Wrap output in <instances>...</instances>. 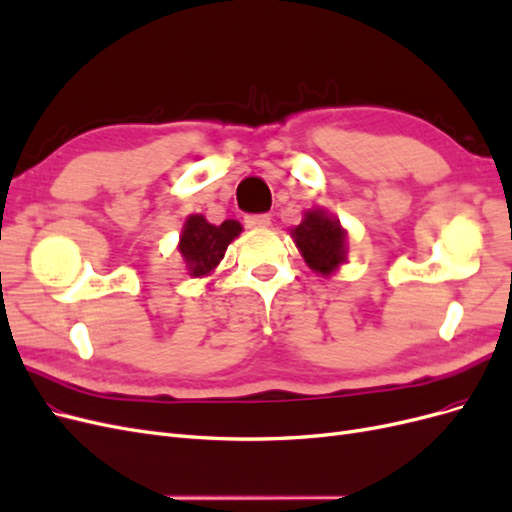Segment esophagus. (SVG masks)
<instances>
[{
    "label": "esophagus",
    "mask_w": 512,
    "mask_h": 512,
    "mask_svg": "<svg viewBox=\"0 0 512 512\" xmlns=\"http://www.w3.org/2000/svg\"><path fill=\"white\" fill-rule=\"evenodd\" d=\"M245 226L247 228H269L271 226V218L269 215H245Z\"/></svg>",
    "instance_id": "obj_1"
}]
</instances>
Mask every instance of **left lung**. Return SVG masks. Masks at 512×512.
I'll return each mask as SVG.
<instances>
[{"label": "left lung", "mask_w": 512, "mask_h": 512, "mask_svg": "<svg viewBox=\"0 0 512 512\" xmlns=\"http://www.w3.org/2000/svg\"><path fill=\"white\" fill-rule=\"evenodd\" d=\"M290 237L314 273L329 277L346 262L348 232L335 213L322 207L307 209L299 226L290 228Z\"/></svg>", "instance_id": "1"}]
</instances>
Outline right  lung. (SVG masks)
<instances>
[{
	"label": "right lung",
	"instance_id": "obj_1",
	"mask_svg": "<svg viewBox=\"0 0 512 512\" xmlns=\"http://www.w3.org/2000/svg\"><path fill=\"white\" fill-rule=\"evenodd\" d=\"M243 226L237 220H224L220 226L207 222L205 215H188L177 250L192 277H205L218 269L228 245L241 235Z\"/></svg>",
	"mask_w": 512,
	"mask_h": 512
}]
</instances>
